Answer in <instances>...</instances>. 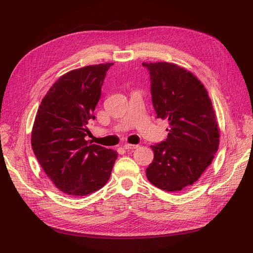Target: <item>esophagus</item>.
Masks as SVG:
<instances>
[{"mask_svg":"<svg viewBox=\"0 0 253 253\" xmlns=\"http://www.w3.org/2000/svg\"><path fill=\"white\" fill-rule=\"evenodd\" d=\"M124 148L126 150H134V149L138 148V145H137V144H131V143H125L124 144Z\"/></svg>","mask_w":253,"mask_h":253,"instance_id":"1","label":"esophagus"}]
</instances>
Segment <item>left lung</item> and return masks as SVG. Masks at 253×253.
Returning <instances> with one entry per match:
<instances>
[{"mask_svg": "<svg viewBox=\"0 0 253 253\" xmlns=\"http://www.w3.org/2000/svg\"><path fill=\"white\" fill-rule=\"evenodd\" d=\"M142 65L150 72L157 118L169 122L166 141L151 145L154 159L147 177L155 187L176 192L197 181L217 152L215 113L206 87L186 68L168 62Z\"/></svg>", "mask_w": 253, "mask_h": 253, "instance_id": "obj_1", "label": "left lung"}]
</instances>
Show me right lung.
Instances as JSON below:
<instances>
[{"mask_svg": "<svg viewBox=\"0 0 253 253\" xmlns=\"http://www.w3.org/2000/svg\"><path fill=\"white\" fill-rule=\"evenodd\" d=\"M113 64L88 65L61 76L37 112L34 153L53 185L68 195L85 196L101 189L117 159L116 151L85 139L103 79Z\"/></svg>", "mask_w": 253, "mask_h": 253, "instance_id": "right-lung-1", "label": "right lung"}]
</instances>
